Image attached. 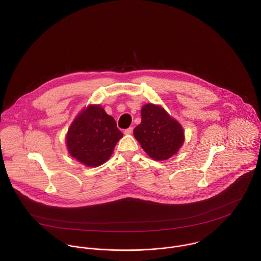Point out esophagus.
Listing matches in <instances>:
<instances>
[{"instance_id": "1", "label": "esophagus", "mask_w": 261, "mask_h": 261, "mask_svg": "<svg viewBox=\"0 0 261 261\" xmlns=\"http://www.w3.org/2000/svg\"><path fill=\"white\" fill-rule=\"evenodd\" d=\"M133 129H134V128H133V127H128V128H126V129H124V132H123V133H124V134H125V135H130V134H132V133H133Z\"/></svg>"}]
</instances>
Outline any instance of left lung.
<instances>
[{"instance_id":"left-lung-1","label":"left lung","mask_w":261,"mask_h":261,"mask_svg":"<svg viewBox=\"0 0 261 261\" xmlns=\"http://www.w3.org/2000/svg\"><path fill=\"white\" fill-rule=\"evenodd\" d=\"M142 122L134 135L149 156L165 161L178 152L184 144L182 125L162 107L149 103L142 109Z\"/></svg>"}]
</instances>
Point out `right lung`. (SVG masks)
I'll list each match as a JSON object with an SVG mask.
<instances>
[{"instance_id":"1","label":"right lung","mask_w":261,"mask_h":261,"mask_svg":"<svg viewBox=\"0 0 261 261\" xmlns=\"http://www.w3.org/2000/svg\"><path fill=\"white\" fill-rule=\"evenodd\" d=\"M122 138L114 118L100 106H89L68 128L66 146L71 156L87 167H98L112 155Z\"/></svg>"}]
</instances>
